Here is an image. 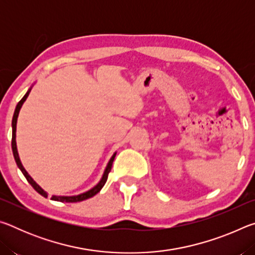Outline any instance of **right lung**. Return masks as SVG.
I'll list each match as a JSON object with an SVG mask.
<instances>
[{"mask_svg":"<svg viewBox=\"0 0 255 255\" xmlns=\"http://www.w3.org/2000/svg\"><path fill=\"white\" fill-rule=\"evenodd\" d=\"M30 90L29 91L24 94V97L21 99V100L19 101L18 105H16L15 107V110H14V115H13V119H12V141H11V145H12V152H13V156H14V159L16 162V165H18L19 169L21 170V172H22L23 175L25 176V179H27L28 182L32 185V188L36 190V191L38 193H40V195L42 197L47 198V192L44 191L39 185H38L36 182H34L33 179L31 178L28 174V172L24 170V167L22 166V164H21V161L19 158V154H18V149H16V143H15V130H16V120H18V116H19V111L21 109V107H22L23 102L25 101V99L28 98L29 93H30ZM115 156H116V153L112 155V157L110 158L109 163H108V165L106 167L105 170V173H103L102 175V179L100 180V182H99L96 187L92 188L91 190H89V191H86L84 193H81V195H77V196H71V197H65V196H51V200H56V201H60V202H79V201H83L85 199H89V198H91L93 196H96L97 193L100 191V190L103 188V185L106 184L107 180H108V175H109V172L111 171V167H112V163H114V159H115Z\"/></svg>","mask_w":255,"mask_h":255,"instance_id":"1","label":"right lung"}]
</instances>
